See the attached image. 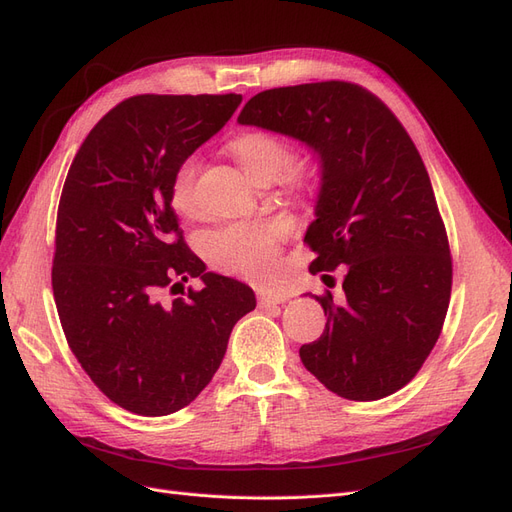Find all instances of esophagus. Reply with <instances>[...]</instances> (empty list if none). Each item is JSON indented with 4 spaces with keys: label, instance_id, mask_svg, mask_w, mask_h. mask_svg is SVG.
<instances>
[{
    "label": "esophagus",
    "instance_id": "obj_1",
    "mask_svg": "<svg viewBox=\"0 0 512 512\" xmlns=\"http://www.w3.org/2000/svg\"><path fill=\"white\" fill-rule=\"evenodd\" d=\"M286 301H288V297H286V294H282V292H260V294H258V305H260L262 309L282 305V303H286Z\"/></svg>",
    "mask_w": 512,
    "mask_h": 512
}]
</instances>
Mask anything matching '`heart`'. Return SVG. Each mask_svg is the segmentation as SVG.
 Listing matches in <instances>:
<instances>
[{
	"label": "heart",
	"instance_id": "b5f03b06",
	"mask_svg": "<svg viewBox=\"0 0 512 512\" xmlns=\"http://www.w3.org/2000/svg\"><path fill=\"white\" fill-rule=\"evenodd\" d=\"M230 153L254 183L273 181L290 160L288 147L280 138L265 132H245L232 138ZM196 173L198 160L194 156L179 162L175 170L170 183V203L179 213H190L194 207ZM286 228L280 220L226 224L203 235L200 252L213 269L265 284L275 273L277 245L286 235Z\"/></svg>",
	"mask_w": 512,
	"mask_h": 512
}]
</instances>
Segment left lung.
Instances as JSON below:
<instances>
[{"label": "left lung", "mask_w": 512, "mask_h": 512, "mask_svg": "<svg viewBox=\"0 0 512 512\" xmlns=\"http://www.w3.org/2000/svg\"><path fill=\"white\" fill-rule=\"evenodd\" d=\"M237 121L290 136L318 160L309 271L344 265L346 297L342 305L331 292L316 297L327 327L301 346L305 369L354 401L399 391L438 342L453 282L444 222L412 138L386 104L344 81L260 91Z\"/></svg>", "instance_id": "obj_1"}]
</instances>
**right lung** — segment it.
Returning a JSON list of instances; mask_svg holds the SVG:
<instances>
[{
    "label": "right lung",
    "mask_w": 512,
    "mask_h": 512,
    "mask_svg": "<svg viewBox=\"0 0 512 512\" xmlns=\"http://www.w3.org/2000/svg\"><path fill=\"white\" fill-rule=\"evenodd\" d=\"M241 104L226 96H134L89 132L61 192L53 297L68 346L113 401L141 416L185 408L218 371L254 290L207 271L170 203L185 158ZM190 276L200 291L170 304L161 290ZM183 294V292H181Z\"/></svg>",
    "instance_id": "1"
}]
</instances>
